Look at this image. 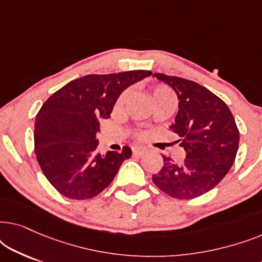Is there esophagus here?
I'll return each instance as SVG.
<instances>
[{"label":"esophagus","mask_w":262,"mask_h":262,"mask_svg":"<svg viewBox=\"0 0 262 262\" xmlns=\"http://www.w3.org/2000/svg\"><path fill=\"white\" fill-rule=\"evenodd\" d=\"M144 152L145 148H143V146H134V148H132V154H134L135 156H141Z\"/></svg>","instance_id":"34e87169"}]
</instances>
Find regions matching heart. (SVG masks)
<instances>
[{
	"instance_id": "b5f03b06",
	"label": "heart",
	"mask_w": 262,
	"mask_h": 262,
	"mask_svg": "<svg viewBox=\"0 0 262 262\" xmlns=\"http://www.w3.org/2000/svg\"><path fill=\"white\" fill-rule=\"evenodd\" d=\"M128 96H130V91H128V89L121 93L120 96L117 100V105H116L117 108H120V107L126 102ZM151 99H152L154 105H155V103L167 101V100H175V96H174V93L171 92L169 88L166 87V85H157L151 93ZM139 137L143 138L144 137V135H139Z\"/></svg>"
}]
</instances>
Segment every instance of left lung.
<instances>
[{
	"label": "left lung",
	"mask_w": 262,
	"mask_h": 262,
	"mask_svg": "<svg viewBox=\"0 0 262 262\" xmlns=\"http://www.w3.org/2000/svg\"><path fill=\"white\" fill-rule=\"evenodd\" d=\"M157 80L174 89L179 111L170 125L185 149L184 162L163 156V167L152 175L161 191L177 199H193L222 181L234 164L239 132L234 116L223 100L196 82L164 74Z\"/></svg>",
	"instance_id": "1"
}]
</instances>
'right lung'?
Listing matches in <instances>:
<instances>
[{
    "label": "right lung",
    "mask_w": 262,
    "mask_h": 262,
    "mask_svg": "<svg viewBox=\"0 0 262 262\" xmlns=\"http://www.w3.org/2000/svg\"><path fill=\"white\" fill-rule=\"evenodd\" d=\"M150 75L148 70L85 75L53 93L41 106L35 117L34 151L42 173L60 194L76 200L98 195L130 159L128 146L121 152L99 154L96 132L121 93Z\"/></svg>",
    "instance_id": "right-lung-1"
}]
</instances>
